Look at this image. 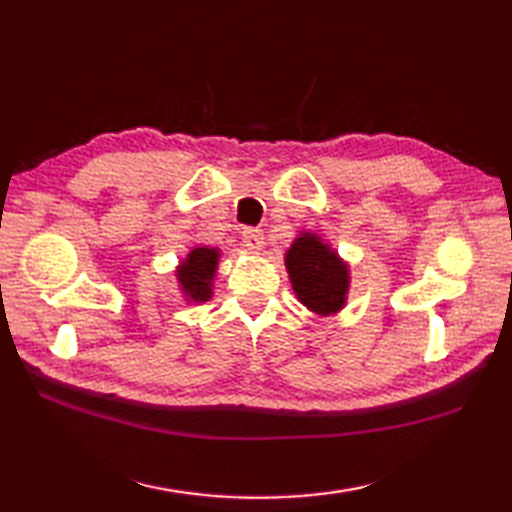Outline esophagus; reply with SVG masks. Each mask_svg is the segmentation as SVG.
Instances as JSON below:
<instances>
[{
  "label": "esophagus",
  "instance_id": "esophagus-1",
  "mask_svg": "<svg viewBox=\"0 0 512 512\" xmlns=\"http://www.w3.org/2000/svg\"><path fill=\"white\" fill-rule=\"evenodd\" d=\"M242 239L250 250H262L264 248V231H262V228H244Z\"/></svg>",
  "mask_w": 512,
  "mask_h": 512
}]
</instances>
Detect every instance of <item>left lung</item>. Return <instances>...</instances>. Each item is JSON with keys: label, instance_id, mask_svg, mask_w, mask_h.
Listing matches in <instances>:
<instances>
[{"label": "left lung", "instance_id": "8db88e82", "mask_svg": "<svg viewBox=\"0 0 512 512\" xmlns=\"http://www.w3.org/2000/svg\"><path fill=\"white\" fill-rule=\"evenodd\" d=\"M286 268L292 290L308 310L330 317L345 306L350 270L319 235L301 233L288 248Z\"/></svg>", "mask_w": 512, "mask_h": 512}]
</instances>
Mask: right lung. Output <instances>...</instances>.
Returning <instances> with one entry per match:
<instances>
[{"instance_id": "1", "label": "right lung", "mask_w": 512, "mask_h": 512, "mask_svg": "<svg viewBox=\"0 0 512 512\" xmlns=\"http://www.w3.org/2000/svg\"><path fill=\"white\" fill-rule=\"evenodd\" d=\"M220 264V250L198 246L182 259L176 277L182 295L191 303H202L213 297V279Z\"/></svg>"}]
</instances>
